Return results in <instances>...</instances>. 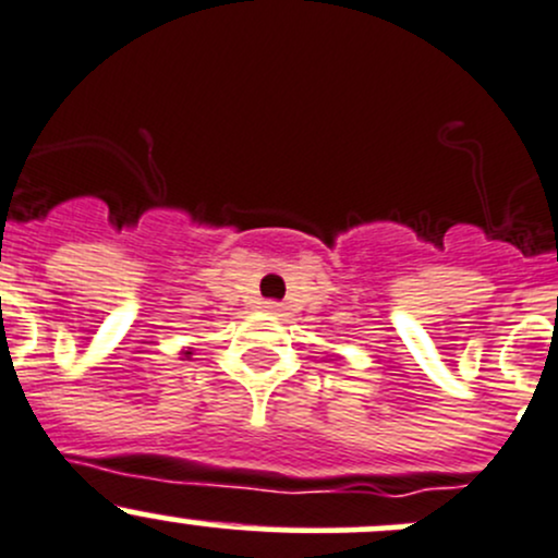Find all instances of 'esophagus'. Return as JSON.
Wrapping results in <instances>:
<instances>
[{"label":"esophagus","mask_w":558,"mask_h":558,"mask_svg":"<svg viewBox=\"0 0 558 558\" xmlns=\"http://www.w3.org/2000/svg\"><path fill=\"white\" fill-rule=\"evenodd\" d=\"M262 307L267 313H272V315H278L280 311H283V305H280V302H275V300H267V302H262Z\"/></svg>","instance_id":"34e87169"}]
</instances>
